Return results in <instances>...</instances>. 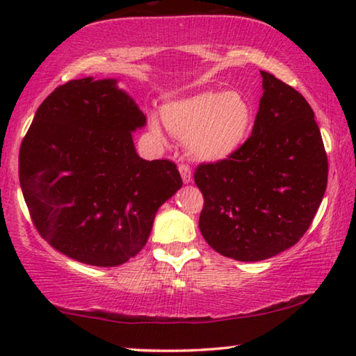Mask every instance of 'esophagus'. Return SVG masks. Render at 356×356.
I'll return each mask as SVG.
<instances>
[{"label":"esophagus","mask_w":356,"mask_h":356,"mask_svg":"<svg viewBox=\"0 0 356 356\" xmlns=\"http://www.w3.org/2000/svg\"><path fill=\"white\" fill-rule=\"evenodd\" d=\"M178 170H179V173H181V178H183L184 183H191L193 181V172H191V168H189V165L181 163L178 167Z\"/></svg>","instance_id":"esophagus-1"}]
</instances>
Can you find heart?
Wrapping results in <instances>:
<instances>
[{
  "mask_svg": "<svg viewBox=\"0 0 356 356\" xmlns=\"http://www.w3.org/2000/svg\"><path fill=\"white\" fill-rule=\"evenodd\" d=\"M165 128L186 144L191 157L220 162L232 157L250 138L256 121L252 100L241 90H202L168 102L162 108ZM162 121L150 118V131L160 138Z\"/></svg>",
  "mask_w": 356,
  "mask_h": 356,
  "instance_id": "1",
  "label": "heart"
}]
</instances>
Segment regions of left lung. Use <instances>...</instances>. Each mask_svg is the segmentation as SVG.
<instances>
[{"instance_id": "8db88e82", "label": "left lung", "mask_w": 356, "mask_h": 356, "mask_svg": "<svg viewBox=\"0 0 356 356\" xmlns=\"http://www.w3.org/2000/svg\"><path fill=\"white\" fill-rule=\"evenodd\" d=\"M259 111L232 157L201 163L199 230L222 256L269 259L300 241L327 186V155L314 111L298 90L261 71Z\"/></svg>"}]
</instances>
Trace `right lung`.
Returning <instances> with one entry per match:
<instances>
[{"mask_svg": "<svg viewBox=\"0 0 356 356\" xmlns=\"http://www.w3.org/2000/svg\"><path fill=\"white\" fill-rule=\"evenodd\" d=\"M145 115L115 79L56 87L19 150V179L42 238L82 264L115 267L143 250L155 213L181 188L177 165L140 159Z\"/></svg>", "mask_w": 356, "mask_h": 356, "instance_id": "right-lung-1", "label": "right lung"}]
</instances>
